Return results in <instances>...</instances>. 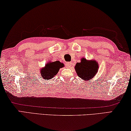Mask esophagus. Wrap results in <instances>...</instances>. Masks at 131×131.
Segmentation results:
<instances>
[{
  "label": "esophagus",
  "instance_id": "obj_1",
  "mask_svg": "<svg viewBox=\"0 0 131 131\" xmlns=\"http://www.w3.org/2000/svg\"><path fill=\"white\" fill-rule=\"evenodd\" d=\"M71 65H72V63H71V62H67V63H66V66H67V67L68 68H70L71 67Z\"/></svg>",
  "mask_w": 131,
  "mask_h": 131
}]
</instances>
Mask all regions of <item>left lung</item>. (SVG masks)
Segmentation results:
<instances>
[{"label":"left lung","instance_id":"8db88e82","mask_svg":"<svg viewBox=\"0 0 131 131\" xmlns=\"http://www.w3.org/2000/svg\"><path fill=\"white\" fill-rule=\"evenodd\" d=\"M75 70L82 79L90 81L98 72V64L94 60H87L85 58H82L81 61L76 64Z\"/></svg>","mask_w":131,"mask_h":131}]
</instances>
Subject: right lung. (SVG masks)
I'll use <instances>...</instances> for the list:
<instances>
[{
	"instance_id": "obj_1",
	"label": "right lung",
	"mask_w": 131,
	"mask_h": 131,
	"mask_svg": "<svg viewBox=\"0 0 131 131\" xmlns=\"http://www.w3.org/2000/svg\"><path fill=\"white\" fill-rule=\"evenodd\" d=\"M63 67V64H55L54 62L46 64L45 67L41 70V73L42 78L45 80H49L55 77L59 72L60 68Z\"/></svg>"
}]
</instances>
